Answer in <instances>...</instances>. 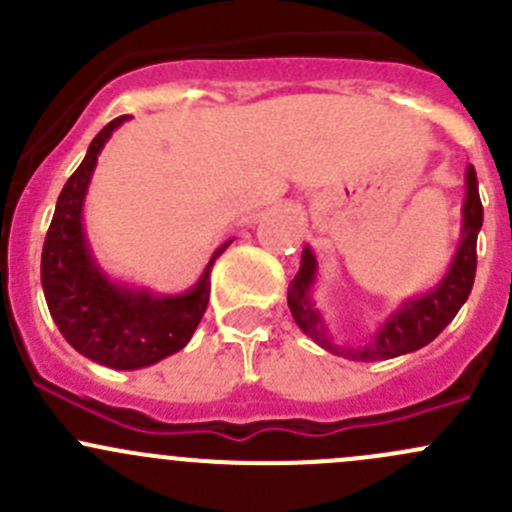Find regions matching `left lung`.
Segmentation results:
<instances>
[{
  "label": "left lung",
  "instance_id": "1",
  "mask_svg": "<svg viewBox=\"0 0 512 512\" xmlns=\"http://www.w3.org/2000/svg\"><path fill=\"white\" fill-rule=\"evenodd\" d=\"M480 225H483V205H480L478 195V178L476 168L468 165L466 205H463V240L461 247H458L451 270H448V275L443 277L441 285L433 289L431 294L414 299V302H406L404 307L379 329V334H376L369 344H364V347H337V344L329 339L322 317H319L317 309L309 302V285H312L314 270H317V262H314V255L309 250L302 252L299 272L294 275V280L289 282V312H292L294 322L299 324V329H302L304 334H309L319 347H324L327 352L337 356H347V359L354 361H379L416 352V349L433 342V339L451 324V319L456 317L458 309L463 307V302H466L468 294H471L478 265L476 242Z\"/></svg>",
  "mask_w": 512,
  "mask_h": 512
}]
</instances>
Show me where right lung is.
<instances>
[{"mask_svg":"<svg viewBox=\"0 0 512 512\" xmlns=\"http://www.w3.org/2000/svg\"><path fill=\"white\" fill-rule=\"evenodd\" d=\"M123 121L126 116H118L98 131L86 158L66 180L41 252V285L56 327L76 352L111 369H141L190 342L208 309L210 272L232 240L218 247L193 292L180 297L131 292L98 272L84 240L81 205L98 153Z\"/></svg>","mask_w":512,"mask_h":512,"instance_id":"right-lung-1","label":"right lung"}]
</instances>
